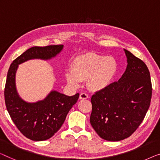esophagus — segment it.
Here are the masks:
<instances>
[{
  "label": "esophagus",
  "mask_w": 160,
  "mask_h": 160,
  "mask_svg": "<svg viewBox=\"0 0 160 160\" xmlns=\"http://www.w3.org/2000/svg\"><path fill=\"white\" fill-rule=\"evenodd\" d=\"M88 98V94H86L85 93H82L80 94V99H86Z\"/></svg>",
  "instance_id": "1"
}]
</instances>
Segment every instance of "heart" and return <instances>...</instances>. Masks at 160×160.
Here are the masks:
<instances>
[{
	"label": "heart",
	"mask_w": 160,
	"mask_h": 160,
	"mask_svg": "<svg viewBox=\"0 0 160 160\" xmlns=\"http://www.w3.org/2000/svg\"><path fill=\"white\" fill-rule=\"evenodd\" d=\"M117 71V62L112 57L88 54L75 58L71 71L66 74L67 82L78 87L80 81L87 80V85L91 91L105 88L113 79Z\"/></svg>",
	"instance_id": "b5f03b06"
}]
</instances>
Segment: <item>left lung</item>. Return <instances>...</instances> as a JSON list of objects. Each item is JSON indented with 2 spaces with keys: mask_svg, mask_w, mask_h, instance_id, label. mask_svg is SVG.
I'll return each instance as SVG.
<instances>
[{
  "mask_svg": "<svg viewBox=\"0 0 160 160\" xmlns=\"http://www.w3.org/2000/svg\"><path fill=\"white\" fill-rule=\"evenodd\" d=\"M128 65L118 82L92 96L90 122L101 138L109 141L127 138L136 131L149 108L152 88L148 67L124 49Z\"/></svg>",
  "mask_w": 160,
  "mask_h": 160,
  "instance_id": "obj_1",
  "label": "left lung"
}]
</instances>
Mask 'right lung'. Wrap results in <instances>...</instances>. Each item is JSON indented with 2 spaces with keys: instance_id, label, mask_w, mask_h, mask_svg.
Returning a JSON list of instances; mask_svg holds the SVG:
<instances>
[{
  "instance_id": "add662e5",
  "label": "right lung",
  "mask_w": 160,
  "mask_h": 160,
  "mask_svg": "<svg viewBox=\"0 0 160 160\" xmlns=\"http://www.w3.org/2000/svg\"><path fill=\"white\" fill-rule=\"evenodd\" d=\"M63 47V45L32 47L13 61L8 71L4 90L6 109L19 131L32 141L47 140L60 129L69 111L77 102L79 93L69 96L52 91L43 100L27 102L17 93L16 72L22 63L33 58L51 59L62 51Z\"/></svg>"
}]
</instances>
